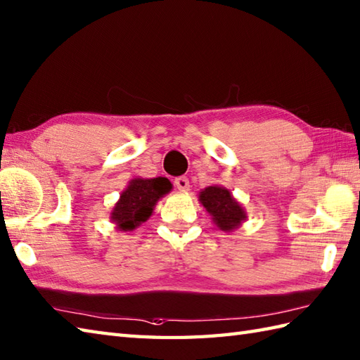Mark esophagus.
I'll return each mask as SVG.
<instances>
[{
    "label": "esophagus",
    "instance_id": "34e87169",
    "mask_svg": "<svg viewBox=\"0 0 360 360\" xmlns=\"http://www.w3.org/2000/svg\"><path fill=\"white\" fill-rule=\"evenodd\" d=\"M174 186L178 190H181V192H187V190L190 188V181L187 176H179V178L174 179Z\"/></svg>",
    "mask_w": 360,
    "mask_h": 360
}]
</instances>
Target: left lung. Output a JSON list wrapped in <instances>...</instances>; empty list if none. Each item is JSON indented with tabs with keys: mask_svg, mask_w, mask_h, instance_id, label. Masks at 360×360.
<instances>
[{
	"mask_svg": "<svg viewBox=\"0 0 360 360\" xmlns=\"http://www.w3.org/2000/svg\"><path fill=\"white\" fill-rule=\"evenodd\" d=\"M200 202L209 212L213 223L224 232L235 231L246 219V212L226 187H205L200 192Z\"/></svg>",
	"mask_w": 360,
	"mask_h": 360,
	"instance_id": "1",
	"label": "left lung"
}]
</instances>
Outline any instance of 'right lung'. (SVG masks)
Returning a JSON list of instances; mask_svg holds the SVG:
<instances>
[{"mask_svg":"<svg viewBox=\"0 0 360 360\" xmlns=\"http://www.w3.org/2000/svg\"><path fill=\"white\" fill-rule=\"evenodd\" d=\"M172 182L167 178H134L128 187L120 193L119 201L111 212V221L119 231H134L137 226L145 223L156 202L172 190Z\"/></svg>","mask_w":360,"mask_h":360,"instance_id":"1","label":"right lung"}]
</instances>
